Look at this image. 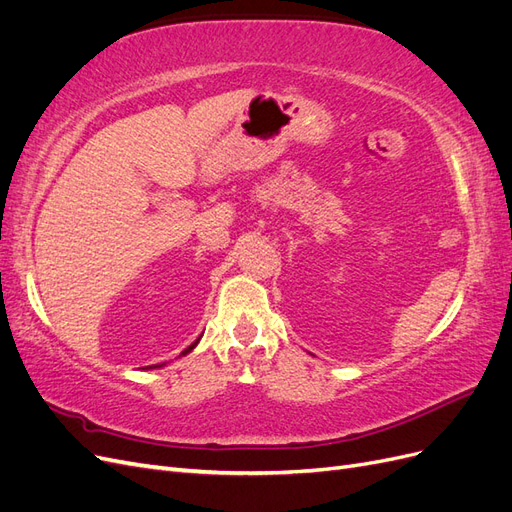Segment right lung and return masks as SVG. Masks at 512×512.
<instances>
[{
    "mask_svg": "<svg viewBox=\"0 0 512 512\" xmlns=\"http://www.w3.org/2000/svg\"><path fill=\"white\" fill-rule=\"evenodd\" d=\"M198 342H200V337H198V339H196V342H194V344H192V346H188V348H185V350H183V352H181V356H185V354H190V352H192V350H194V348H196V344H198ZM162 365H164V363H162ZM162 365H153V367H162ZM153 367H151V369H153Z\"/></svg>",
    "mask_w": 512,
    "mask_h": 512,
    "instance_id": "1",
    "label": "right lung"
}]
</instances>
